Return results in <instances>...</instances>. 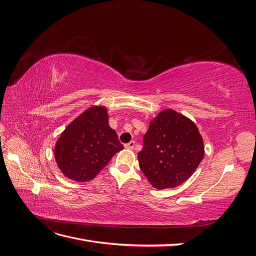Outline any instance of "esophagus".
<instances>
[{"label":"esophagus","instance_id":"esophagus-1","mask_svg":"<svg viewBox=\"0 0 256 256\" xmlns=\"http://www.w3.org/2000/svg\"><path fill=\"white\" fill-rule=\"evenodd\" d=\"M134 145H136L134 141H130L129 143L125 144V147H126V148H128V150H132L134 147Z\"/></svg>","mask_w":256,"mask_h":256}]
</instances>
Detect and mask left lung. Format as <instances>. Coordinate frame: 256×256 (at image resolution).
<instances>
[{"instance_id":"obj_1","label":"left lung","mask_w":256,"mask_h":256,"mask_svg":"<svg viewBox=\"0 0 256 256\" xmlns=\"http://www.w3.org/2000/svg\"><path fill=\"white\" fill-rule=\"evenodd\" d=\"M204 157V144L196 125L168 109L160 112L143 136L138 166L152 187L175 188L194 173Z\"/></svg>"}]
</instances>
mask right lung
Returning a JSON list of instances; mask_svg holds the SVG:
<instances>
[{
    "label": "right lung",
    "instance_id": "right-lung-1",
    "mask_svg": "<svg viewBox=\"0 0 256 256\" xmlns=\"http://www.w3.org/2000/svg\"><path fill=\"white\" fill-rule=\"evenodd\" d=\"M124 148L109 126L104 106H92L63 131L54 148L56 164L66 177L88 182Z\"/></svg>",
    "mask_w": 256,
    "mask_h": 256
}]
</instances>
